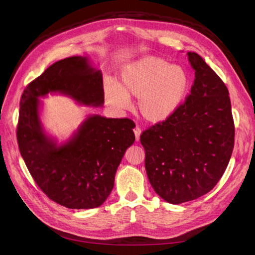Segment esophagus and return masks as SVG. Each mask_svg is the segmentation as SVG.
Listing matches in <instances>:
<instances>
[{"label":"esophagus","instance_id":"obj_1","mask_svg":"<svg viewBox=\"0 0 255 255\" xmlns=\"http://www.w3.org/2000/svg\"><path fill=\"white\" fill-rule=\"evenodd\" d=\"M134 133H135V138L136 140H139L140 139V134H141V129L139 127H136L134 128Z\"/></svg>","mask_w":255,"mask_h":255}]
</instances>
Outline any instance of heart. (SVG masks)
<instances>
[{
  "label": "heart",
  "mask_w": 255,
  "mask_h": 255,
  "mask_svg": "<svg viewBox=\"0 0 255 255\" xmlns=\"http://www.w3.org/2000/svg\"><path fill=\"white\" fill-rule=\"evenodd\" d=\"M189 87L186 69L150 55L123 67L118 86L112 82H106L104 86L106 101L118 110H128V98H138V112L151 123L171 117L185 101Z\"/></svg>",
  "instance_id": "obj_1"
}]
</instances>
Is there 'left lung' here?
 <instances>
[{
    "label": "left lung",
    "instance_id": "8db88e82",
    "mask_svg": "<svg viewBox=\"0 0 255 255\" xmlns=\"http://www.w3.org/2000/svg\"><path fill=\"white\" fill-rule=\"evenodd\" d=\"M190 94L171 117L144 129L140 142L154 191L180 204L211 191L225 173L234 148L235 126L229 90L197 53Z\"/></svg>",
    "mask_w": 255,
    "mask_h": 255
}]
</instances>
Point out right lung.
Segmentation results:
<instances>
[{"instance_id": "obj_1", "label": "right lung", "mask_w": 255, "mask_h": 255, "mask_svg": "<svg viewBox=\"0 0 255 255\" xmlns=\"http://www.w3.org/2000/svg\"><path fill=\"white\" fill-rule=\"evenodd\" d=\"M61 92L78 102H104L102 75L87 59L72 56L56 61L25 87L20 100L17 140L34 181L49 199L68 208H95L114 187L126 150L135 141V123L128 118L91 116L68 143L57 146L44 135L38 98Z\"/></svg>"}]
</instances>
